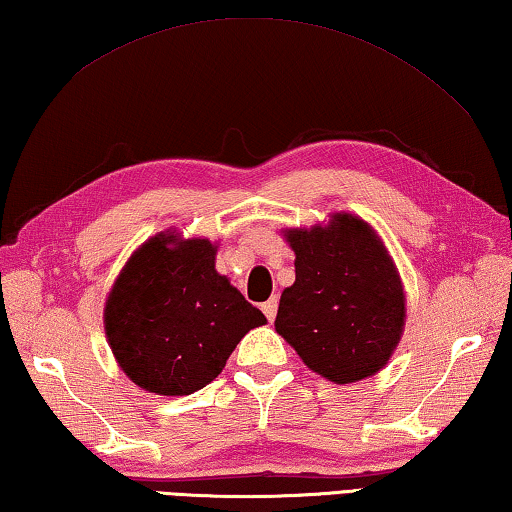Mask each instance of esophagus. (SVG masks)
Returning a JSON list of instances; mask_svg holds the SVG:
<instances>
[{"mask_svg":"<svg viewBox=\"0 0 512 512\" xmlns=\"http://www.w3.org/2000/svg\"><path fill=\"white\" fill-rule=\"evenodd\" d=\"M261 308H263V312H265L267 321H274V317H276V310H279V301H276V297H272L270 301H265Z\"/></svg>","mask_w":512,"mask_h":512,"instance_id":"obj_1","label":"esophagus"}]
</instances>
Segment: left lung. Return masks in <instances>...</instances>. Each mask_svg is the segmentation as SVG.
Masks as SVG:
<instances>
[{
  "label": "left lung",
  "instance_id": "1",
  "mask_svg": "<svg viewBox=\"0 0 512 512\" xmlns=\"http://www.w3.org/2000/svg\"><path fill=\"white\" fill-rule=\"evenodd\" d=\"M285 238L297 254V279L281 294L276 333L335 384L378 373L405 326L402 283L380 238L351 213Z\"/></svg>",
  "mask_w": 512,
  "mask_h": 512
}]
</instances>
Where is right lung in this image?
<instances>
[{
  "instance_id": "add662e5",
  "label": "right lung",
  "mask_w": 512,
  "mask_h": 512,
  "mask_svg": "<svg viewBox=\"0 0 512 512\" xmlns=\"http://www.w3.org/2000/svg\"><path fill=\"white\" fill-rule=\"evenodd\" d=\"M159 233L134 251L105 303L116 362L141 389L188 396L220 375L265 315L215 272L209 240Z\"/></svg>"
}]
</instances>
